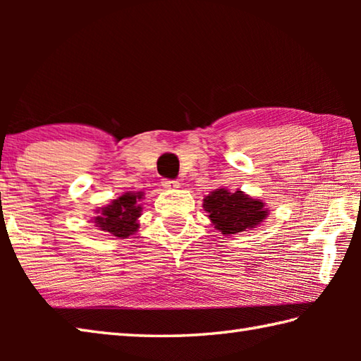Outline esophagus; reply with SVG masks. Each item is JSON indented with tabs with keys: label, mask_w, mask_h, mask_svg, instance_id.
I'll return each instance as SVG.
<instances>
[{
	"label": "esophagus",
	"mask_w": 361,
	"mask_h": 361,
	"mask_svg": "<svg viewBox=\"0 0 361 361\" xmlns=\"http://www.w3.org/2000/svg\"><path fill=\"white\" fill-rule=\"evenodd\" d=\"M162 186L166 189H176L180 188V183L178 181H173V180H164L162 181Z\"/></svg>",
	"instance_id": "34e87169"
}]
</instances>
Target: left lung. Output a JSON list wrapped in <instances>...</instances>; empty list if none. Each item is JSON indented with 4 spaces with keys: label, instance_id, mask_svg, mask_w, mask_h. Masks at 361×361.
<instances>
[{
    "label": "left lung",
    "instance_id": "1",
    "mask_svg": "<svg viewBox=\"0 0 361 361\" xmlns=\"http://www.w3.org/2000/svg\"><path fill=\"white\" fill-rule=\"evenodd\" d=\"M204 210L209 213L213 226L224 235L252 231L267 216L266 204L252 199L243 191L231 192L219 188L204 199Z\"/></svg>",
    "mask_w": 361,
    "mask_h": 361
}]
</instances>
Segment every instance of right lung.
<instances>
[{
    "label": "right lung",
    "mask_w": 361,
    "mask_h": 361,
    "mask_svg": "<svg viewBox=\"0 0 361 361\" xmlns=\"http://www.w3.org/2000/svg\"><path fill=\"white\" fill-rule=\"evenodd\" d=\"M143 199V192L127 191L121 197L114 199L111 204L97 210L99 216L94 218L97 228L109 232L116 237L126 239L138 229V218L142 215V205L140 200Z\"/></svg>",
    "instance_id": "1"
}]
</instances>
